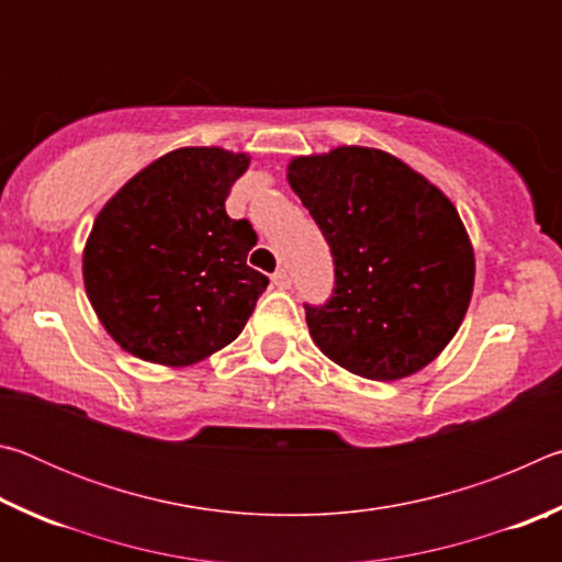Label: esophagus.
Returning a JSON list of instances; mask_svg holds the SVG:
<instances>
[{
	"mask_svg": "<svg viewBox=\"0 0 562 562\" xmlns=\"http://www.w3.org/2000/svg\"><path fill=\"white\" fill-rule=\"evenodd\" d=\"M272 284H274V288H280V290H288V288H290V274H288V270L272 272Z\"/></svg>",
	"mask_w": 562,
	"mask_h": 562,
	"instance_id": "esophagus-1",
	"label": "esophagus"
}]
</instances>
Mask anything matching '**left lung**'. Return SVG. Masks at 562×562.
<instances>
[{
    "label": "left lung",
    "instance_id": "left-lung-1",
    "mask_svg": "<svg viewBox=\"0 0 562 562\" xmlns=\"http://www.w3.org/2000/svg\"><path fill=\"white\" fill-rule=\"evenodd\" d=\"M288 178L335 262L329 300L304 302L315 345L376 382L429 364L473 292V250L449 198L398 158L359 146L294 158Z\"/></svg>",
    "mask_w": 562,
    "mask_h": 562
}]
</instances>
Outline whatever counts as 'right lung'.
I'll list each match as a JSON object with an SVG mask.
<instances>
[{
    "label": "right lung",
    "mask_w": 562,
    "mask_h": 562,
    "mask_svg": "<svg viewBox=\"0 0 562 562\" xmlns=\"http://www.w3.org/2000/svg\"><path fill=\"white\" fill-rule=\"evenodd\" d=\"M250 158L178 148L103 205L83 250V284L101 325L146 361L186 367L240 335L268 278L247 265L250 221L225 213Z\"/></svg>",
    "instance_id": "1"
}]
</instances>
